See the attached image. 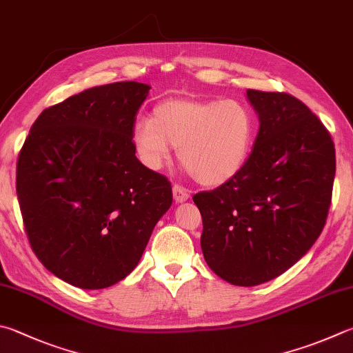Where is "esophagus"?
<instances>
[{
  "label": "esophagus",
  "instance_id": "obj_1",
  "mask_svg": "<svg viewBox=\"0 0 353 353\" xmlns=\"http://www.w3.org/2000/svg\"><path fill=\"white\" fill-rule=\"evenodd\" d=\"M172 196H174L176 203H182L185 201H188L190 193L188 190H185L181 185H174V187H172Z\"/></svg>",
  "mask_w": 353,
  "mask_h": 353
}]
</instances>
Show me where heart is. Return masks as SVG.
<instances>
[{
	"label": "heart",
	"instance_id": "heart-1",
	"mask_svg": "<svg viewBox=\"0 0 353 353\" xmlns=\"http://www.w3.org/2000/svg\"><path fill=\"white\" fill-rule=\"evenodd\" d=\"M253 139V112L239 100H166L152 119L139 117L131 128L132 148L145 168L162 170L176 146L181 163L207 187L238 174Z\"/></svg>",
	"mask_w": 353,
	"mask_h": 353
}]
</instances>
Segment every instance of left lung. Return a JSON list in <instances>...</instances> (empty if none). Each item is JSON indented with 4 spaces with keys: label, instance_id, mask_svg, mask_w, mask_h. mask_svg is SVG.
Instances as JSON below:
<instances>
[{
    "label": "left lung",
    "instance_id": "8db88e82",
    "mask_svg": "<svg viewBox=\"0 0 353 353\" xmlns=\"http://www.w3.org/2000/svg\"><path fill=\"white\" fill-rule=\"evenodd\" d=\"M247 100L259 119L247 163L193 197L205 261L241 287L274 279L312 248L327 219L336 166L329 131L303 101L254 89Z\"/></svg>",
    "mask_w": 353,
    "mask_h": 353
}]
</instances>
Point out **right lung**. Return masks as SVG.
I'll return each instance as SVG.
<instances>
[{"mask_svg":"<svg viewBox=\"0 0 353 353\" xmlns=\"http://www.w3.org/2000/svg\"><path fill=\"white\" fill-rule=\"evenodd\" d=\"M151 86H94L46 108L18 156L17 196L37 258L65 283L100 290L137 267L172 202L140 163L131 128Z\"/></svg>","mask_w":353,"mask_h":353,"instance_id":"right-lung-1","label":"right lung"}]
</instances>
